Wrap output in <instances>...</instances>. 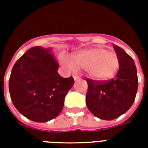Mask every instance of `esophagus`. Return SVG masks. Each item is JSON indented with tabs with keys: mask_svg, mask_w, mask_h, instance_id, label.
Listing matches in <instances>:
<instances>
[{
	"mask_svg": "<svg viewBox=\"0 0 148 148\" xmlns=\"http://www.w3.org/2000/svg\"><path fill=\"white\" fill-rule=\"evenodd\" d=\"M73 77H74V81H78L81 79V77L79 76H77V75H73Z\"/></svg>",
	"mask_w": 148,
	"mask_h": 148,
	"instance_id": "obj_1",
	"label": "esophagus"
}]
</instances>
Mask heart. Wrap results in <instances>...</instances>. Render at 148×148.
<instances>
[{"instance_id":"obj_1","label":"heart","mask_w":148,"mask_h":148,"mask_svg":"<svg viewBox=\"0 0 148 148\" xmlns=\"http://www.w3.org/2000/svg\"><path fill=\"white\" fill-rule=\"evenodd\" d=\"M60 61L69 70L84 69L90 78L98 81L112 78L120 65L117 54L103 47H91L77 51L72 55L71 59L61 53Z\"/></svg>"}]
</instances>
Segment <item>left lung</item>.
<instances>
[{"label":"left lung","mask_w":148,"mask_h":148,"mask_svg":"<svg viewBox=\"0 0 148 148\" xmlns=\"http://www.w3.org/2000/svg\"><path fill=\"white\" fill-rule=\"evenodd\" d=\"M114 49L120 63L115 78L108 81L86 78L88 110L95 117L106 121L115 119L131 108L138 87L137 68L132 58L117 45H114Z\"/></svg>","instance_id":"obj_1"}]
</instances>
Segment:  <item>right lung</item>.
I'll list each match as a JSON object with an SVG mask.
<instances>
[{"label":"right lung","instance_id":"obj_1","mask_svg":"<svg viewBox=\"0 0 148 148\" xmlns=\"http://www.w3.org/2000/svg\"><path fill=\"white\" fill-rule=\"evenodd\" d=\"M58 67L51 47L39 46L27 50L14 65L9 79L10 98L29 120L47 122L61 112L74 81L60 76Z\"/></svg>","mask_w":148,"mask_h":148}]
</instances>
